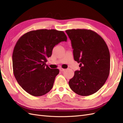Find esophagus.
Returning a JSON list of instances; mask_svg holds the SVG:
<instances>
[{
  "instance_id": "1",
  "label": "esophagus",
  "mask_w": 123,
  "mask_h": 123,
  "mask_svg": "<svg viewBox=\"0 0 123 123\" xmlns=\"http://www.w3.org/2000/svg\"><path fill=\"white\" fill-rule=\"evenodd\" d=\"M59 70H60L61 72H63V71H65L66 70V69L61 68H59Z\"/></svg>"
}]
</instances>
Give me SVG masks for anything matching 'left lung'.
Wrapping results in <instances>:
<instances>
[{"label":"left lung","instance_id":"left-lung-1","mask_svg":"<svg viewBox=\"0 0 123 123\" xmlns=\"http://www.w3.org/2000/svg\"><path fill=\"white\" fill-rule=\"evenodd\" d=\"M66 32L71 42L74 60L80 68L70 80L69 86L80 95H91L102 87L108 77V48L102 37L90 30L71 29Z\"/></svg>","mask_w":123,"mask_h":123}]
</instances>
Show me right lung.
<instances>
[{"label":"right lung","instance_id":"add662e5","mask_svg":"<svg viewBox=\"0 0 123 123\" xmlns=\"http://www.w3.org/2000/svg\"><path fill=\"white\" fill-rule=\"evenodd\" d=\"M67 37L63 31L41 29L24 34L13 52V73L19 85L28 93L42 96L52 88L59 71L51 69L46 62L53 48Z\"/></svg>","mask_w":123,"mask_h":123}]
</instances>
